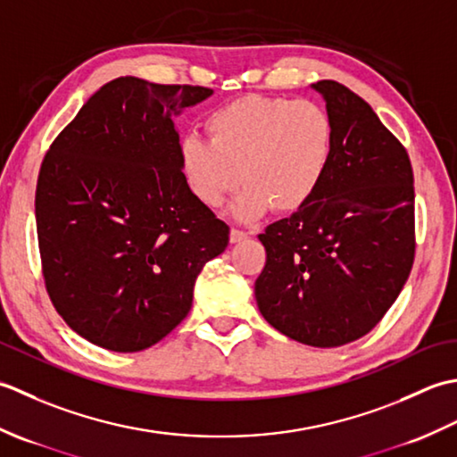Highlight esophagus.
I'll list each match as a JSON object with an SVG mask.
<instances>
[{
    "instance_id": "obj_1",
    "label": "esophagus",
    "mask_w": 457,
    "mask_h": 457,
    "mask_svg": "<svg viewBox=\"0 0 457 457\" xmlns=\"http://www.w3.org/2000/svg\"><path fill=\"white\" fill-rule=\"evenodd\" d=\"M246 238H248V235H246L245 230H240V228H232L230 230V242H235V245H237V242L246 240Z\"/></svg>"
}]
</instances>
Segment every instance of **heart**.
<instances>
[{
    "label": "heart",
    "mask_w": 457,
    "mask_h": 457,
    "mask_svg": "<svg viewBox=\"0 0 457 457\" xmlns=\"http://www.w3.org/2000/svg\"><path fill=\"white\" fill-rule=\"evenodd\" d=\"M209 142L183 137L179 163L195 199L217 209L240 181L232 207L238 219H256L272 207L290 212L320 189L333 155L335 129L328 110L312 100L240 96L204 120Z\"/></svg>",
    "instance_id": "1"
}]
</instances>
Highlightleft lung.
Returning <instances> with one entry per match:
<instances>
[{
    "label": "left lung",
    "mask_w": 457,
    "mask_h": 457,
    "mask_svg": "<svg viewBox=\"0 0 457 457\" xmlns=\"http://www.w3.org/2000/svg\"><path fill=\"white\" fill-rule=\"evenodd\" d=\"M335 139L320 189L266 227L254 284L260 313L312 347L367 335L403 290L414 262V175L404 145L365 100L335 80L312 85Z\"/></svg>",
    "instance_id": "left-lung-1"
}]
</instances>
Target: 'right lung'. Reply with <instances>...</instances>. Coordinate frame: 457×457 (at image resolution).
Returning a JSON list of instances; mask_svg holds the SVG:
<instances>
[{"mask_svg": "<svg viewBox=\"0 0 457 457\" xmlns=\"http://www.w3.org/2000/svg\"><path fill=\"white\" fill-rule=\"evenodd\" d=\"M204 87L120 77L51 144L35 193L43 278L54 310L95 345H155L189 313L203 266L228 227L195 199L173 116Z\"/></svg>", "mask_w": 457, "mask_h": 457, "instance_id": "1", "label": "right lung"}]
</instances>
